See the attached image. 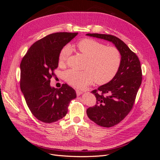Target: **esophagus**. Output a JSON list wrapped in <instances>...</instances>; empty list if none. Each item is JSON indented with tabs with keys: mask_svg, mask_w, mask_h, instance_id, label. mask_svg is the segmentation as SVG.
<instances>
[{
	"mask_svg": "<svg viewBox=\"0 0 160 160\" xmlns=\"http://www.w3.org/2000/svg\"><path fill=\"white\" fill-rule=\"evenodd\" d=\"M75 91H76V94L77 95H81L82 93H83V91H80V90H78V89H77V90H75Z\"/></svg>",
	"mask_w": 160,
	"mask_h": 160,
	"instance_id": "esophagus-1",
	"label": "esophagus"
}]
</instances>
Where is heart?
<instances>
[{
  "instance_id": "heart-1",
  "label": "heart",
  "mask_w": 160,
  "mask_h": 160,
  "mask_svg": "<svg viewBox=\"0 0 160 160\" xmlns=\"http://www.w3.org/2000/svg\"><path fill=\"white\" fill-rule=\"evenodd\" d=\"M78 51L88 58L85 71L70 69L64 74L67 83L76 88H84L95 81L103 85L112 80L122 62V55L117 47L107 46L93 38H85L77 43ZM71 54L69 46L62 48L59 55V64L64 66Z\"/></svg>"
}]
</instances>
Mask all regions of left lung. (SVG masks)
I'll return each instance as SVG.
<instances>
[{"label": "left lung", "instance_id": "1", "mask_svg": "<svg viewBox=\"0 0 160 160\" xmlns=\"http://www.w3.org/2000/svg\"><path fill=\"white\" fill-rule=\"evenodd\" d=\"M87 35L112 42L122 55L117 74L109 83L91 91L96 103L87 109L91 121L99 126L111 128L122 122L133 108L142 81L141 64L137 55L117 37L98 33Z\"/></svg>", "mask_w": 160, "mask_h": 160}]
</instances>
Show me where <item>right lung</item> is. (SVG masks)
Segmentation results:
<instances>
[{"label":"right lung","instance_id":"obj_1","mask_svg":"<svg viewBox=\"0 0 160 160\" xmlns=\"http://www.w3.org/2000/svg\"><path fill=\"white\" fill-rule=\"evenodd\" d=\"M78 32H55L30 47L21 62L20 87L31 112L42 122H57L66 115L75 90L67 84L51 88V79L59 64L62 48Z\"/></svg>","mask_w":160,"mask_h":160}]
</instances>
